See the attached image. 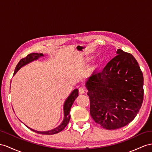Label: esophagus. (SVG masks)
<instances>
[{"label":"esophagus","mask_w":152,"mask_h":152,"mask_svg":"<svg viewBox=\"0 0 152 152\" xmlns=\"http://www.w3.org/2000/svg\"><path fill=\"white\" fill-rule=\"evenodd\" d=\"M85 92V89L84 88L80 87L79 88V93H80V94H84Z\"/></svg>","instance_id":"1"}]
</instances>
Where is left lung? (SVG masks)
I'll list each match as a JSON object with an SVG mask.
<instances>
[{"instance_id": "left-lung-1", "label": "left lung", "mask_w": 152, "mask_h": 152, "mask_svg": "<svg viewBox=\"0 0 152 152\" xmlns=\"http://www.w3.org/2000/svg\"><path fill=\"white\" fill-rule=\"evenodd\" d=\"M92 119L107 130L127 125L143 102V75L131 54L118 49L102 71L94 72L85 83Z\"/></svg>"}]
</instances>
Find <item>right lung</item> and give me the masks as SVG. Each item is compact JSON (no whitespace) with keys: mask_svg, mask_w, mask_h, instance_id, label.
I'll return each mask as SVG.
<instances>
[{"mask_svg":"<svg viewBox=\"0 0 152 152\" xmlns=\"http://www.w3.org/2000/svg\"><path fill=\"white\" fill-rule=\"evenodd\" d=\"M44 56V54L42 53H31V54H29L28 56L26 57L22 58L20 60V61L18 62V64H17L16 68H15V72H14V75L17 73V72L20 69L22 66H24L26 65L27 64L29 63V62L32 61L33 60H35L37 59H39L42 57ZM78 96V90L77 89H75L74 90L70 96H69V98L67 99V100L65 101V104H64V119L63 121V122L60 124L59 126H58L57 128H54L53 130H51L50 131H47V132H39L31 129V128L28 127L29 128L30 130H31L32 131L36 132V133L38 134H44V135H53V134H55L57 133H59L61 131L63 130L64 128L66 127V126L67 125V124L69 122L70 118H71V114H70V110H71V107L72 105V104L75 102V100L76 99L77 97Z\"/></svg>","mask_w":152,"mask_h":152,"instance_id":"obj_1","label":"right lung"}]
</instances>
